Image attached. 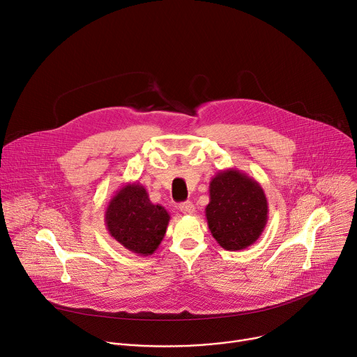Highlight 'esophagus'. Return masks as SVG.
Instances as JSON below:
<instances>
[{
	"label": "esophagus",
	"instance_id": "1",
	"mask_svg": "<svg viewBox=\"0 0 357 357\" xmlns=\"http://www.w3.org/2000/svg\"><path fill=\"white\" fill-rule=\"evenodd\" d=\"M178 208H180V211L183 213V214H185V215H191L195 213V204L191 203V202H184V203H181L180 206H178Z\"/></svg>",
	"mask_w": 357,
	"mask_h": 357
}]
</instances>
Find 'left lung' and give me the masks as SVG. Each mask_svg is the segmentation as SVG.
<instances>
[{
  "instance_id": "obj_1",
  "label": "left lung",
  "mask_w": 357,
  "mask_h": 357,
  "mask_svg": "<svg viewBox=\"0 0 357 357\" xmlns=\"http://www.w3.org/2000/svg\"><path fill=\"white\" fill-rule=\"evenodd\" d=\"M208 229L225 250H243L256 243L266 225L268 206L260 183L237 169L218 172L208 185Z\"/></svg>"
}]
</instances>
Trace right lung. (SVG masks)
Segmentation results:
<instances>
[{"instance_id":"add662e5","label":"right lung","mask_w":357,"mask_h":357,"mask_svg":"<svg viewBox=\"0 0 357 357\" xmlns=\"http://www.w3.org/2000/svg\"><path fill=\"white\" fill-rule=\"evenodd\" d=\"M105 227L124 249L151 256L166 236L170 214L161 204H153L140 183H127L108 202Z\"/></svg>"}]
</instances>
